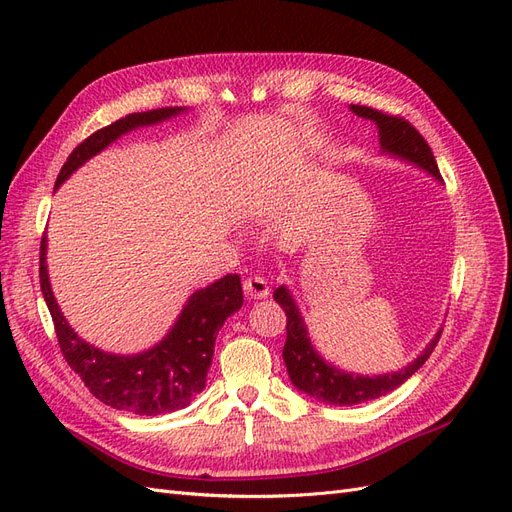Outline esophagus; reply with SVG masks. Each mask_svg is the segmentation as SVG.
I'll return each mask as SVG.
<instances>
[{
    "label": "esophagus",
    "mask_w": 512,
    "mask_h": 512,
    "mask_svg": "<svg viewBox=\"0 0 512 512\" xmlns=\"http://www.w3.org/2000/svg\"><path fill=\"white\" fill-rule=\"evenodd\" d=\"M243 290L250 299H267L269 297V282L265 280V277L260 275H254V277H247V280L243 282Z\"/></svg>",
    "instance_id": "1"
}]
</instances>
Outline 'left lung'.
<instances>
[{"mask_svg":"<svg viewBox=\"0 0 512 512\" xmlns=\"http://www.w3.org/2000/svg\"><path fill=\"white\" fill-rule=\"evenodd\" d=\"M350 111L356 117L376 123L382 156H389L421 168L438 183H442L436 158H433L429 145L408 121L393 115H384L380 111H374V108L359 106V104H350ZM273 299L284 307L286 318H288L286 322L288 335H286L282 356H284L290 382L294 384V389H299L301 393L329 406H356V404H363V401L378 399L386 393L395 391L397 386L404 384L412 374H416V371L425 365V361L429 359V354L433 352V348H436L438 339L442 335V327H440L438 333L431 337V342L425 346V350L418 354L414 361H410L406 367H401L397 371H386V374H378V376L354 374V371L335 367L316 350V346L312 344V337H309L305 318L301 316V309L297 301H294L288 286L277 288L273 292Z\"/></svg>","mask_w":512,"mask_h":512,"instance_id":"8db88e82","label":"left lung"}]
</instances>
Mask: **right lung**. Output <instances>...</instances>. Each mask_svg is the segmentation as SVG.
<instances>
[{
  "label": "right lung",
  "instance_id": "obj_1",
  "mask_svg": "<svg viewBox=\"0 0 512 512\" xmlns=\"http://www.w3.org/2000/svg\"><path fill=\"white\" fill-rule=\"evenodd\" d=\"M183 113H188L185 106L153 108L145 113H132L94 132L61 166L55 190H59V185L70 179L87 160L111 147L123 134L158 126V123ZM40 288L53 316L64 359L81 376L91 395L115 410L141 416H158L183 410L192 404L194 395L205 389L215 337L224 327L226 318L239 312L243 305L241 277L237 273H228L222 280H215L190 294L175 324L158 344L143 352L115 354L85 342L59 309L49 280V267H46V235L40 243Z\"/></svg>",
  "mask_w": 512,
  "mask_h": 512
}]
</instances>
